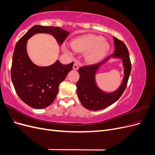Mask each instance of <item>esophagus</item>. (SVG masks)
<instances>
[{
    "instance_id": "esophagus-1",
    "label": "esophagus",
    "mask_w": 155,
    "mask_h": 155,
    "mask_svg": "<svg viewBox=\"0 0 155 155\" xmlns=\"http://www.w3.org/2000/svg\"><path fill=\"white\" fill-rule=\"evenodd\" d=\"M79 68L78 67V64L77 63H75L73 65V69L74 70H78Z\"/></svg>"
}]
</instances>
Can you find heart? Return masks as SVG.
<instances>
[{"instance_id":"obj_1","label":"heart","mask_w":155,"mask_h":155,"mask_svg":"<svg viewBox=\"0 0 155 155\" xmlns=\"http://www.w3.org/2000/svg\"><path fill=\"white\" fill-rule=\"evenodd\" d=\"M72 48L78 52L85 53L84 58L87 63H96L102 59L109 50V45L101 36L96 35H85L72 40L70 42ZM63 49L68 53L72 50L66 45Z\"/></svg>"}]
</instances>
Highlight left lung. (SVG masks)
Returning <instances> with one entry per match:
<instances>
[{
	"mask_svg": "<svg viewBox=\"0 0 155 155\" xmlns=\"http://www.w3.org/2000/svg\"><path fill=\"white\" fill-rule=\"evenodd\" d=\"M115 46L114 53L108 56L101 62L79 68V79L77 82V94L82 105L91 110H99L114 104L125 91L131 72V63L127 48L123 41L113 37ZM110 57L120 58L123 60L124 77L122 85L116 91L105 93L98 87L95 83V73L100 66Z\"/></svg>",
	"mask_w": 155,
	"mask_h": 155,
	"instance_id": "obj_1",
	"label": "left lung"
}]
</instances>
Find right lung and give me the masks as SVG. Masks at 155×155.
I'll return each mask as SVG.
<instances>
[{
  "label": "right lung",
  "mask_w": 155,
  "mask_h": 155,
  "mask_svg": "<svg viewBox=\"0 0 155 155\" xmlns=\"http://www.w3.org/2000/svg\"><path fill=\"white\" fill-rule=\"evenodd\" d=\"M38 33L52 35L59 45L63 44L70 34L59 27L35 25L15 45L11 69L14 88L23 102L34 109H41L54 102L58 93L59 84L72 70L74 63L66 65L57 60L48 67L35 65L27 54L26 45L28 40Z\"/></svg>",
  "instance_id": "1"
}]
</instances>
